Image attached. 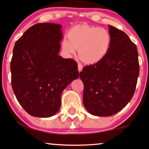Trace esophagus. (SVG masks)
I'll use <instances>...</instances> for the list:
<instances>
[{"label": "esophagus", "mask_w": 149, "mask_h": 149, "mask_svg": "<svg viewBox=\"0 0 149 149\" xmlns=\"http://www.w3.org/2000/svg\"><path fill=\"white\" fill-rule=\"evenodd\" d=\"M82 68H83V66L81 65V64H80V63H79L78 64V70H79V72H81L82 71Z\"/></svg>", "instance_id": "obj_1"}]
</instances>
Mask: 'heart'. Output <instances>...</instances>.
Returning <instances> with one entry per match:
<instances>
[{
    "instance_id": "1",
    "label": "heart",
    "mask_w": 149,
    "mask_h": 149,
    "mask_svg": "<svg viewBox=\"0 0 149 149\" xmlns=\"http://www.w3.org/2000/svg\"><path fill=\"white\" fill-rule=\"evenodd\" d=\"M112 45V36L103 27L79 24L68 32L61 41L64 53L71 56L78 49L79 57L85 63H100L107 56Z\"/></svg>"
}]
</instances>
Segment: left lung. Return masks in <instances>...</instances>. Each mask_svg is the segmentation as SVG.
I'll return each mask as SVG.
<instances>
[{"instance_id": "1", "label": "left lung", "mask_w": 149, "mask_h": 149, "mask_svg": "<svg viewBox=\"0 0 149 149\" xmlns=\"http://www.w3.org/2000/svg\"><path fill=\"white\" fill-rule=\"evenodd\" d=\"M109 26L112 45L100 63L80 72L84 85L83 103L89 113L108 117L127 105L135 93L139 76L138 52L126 33Z\"/></svg>"}]
</instances>
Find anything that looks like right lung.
I'll return each instance as SVG.
<instances>
[{
	"instance_id": "add662e5",
	"label": "right lung",
	"mask_w": 149,
	"mask_h": 149,
	"mask_svg": "<svg viewBox=\"0 0 149 149\" xmlns=\"http://www.w3.org/2000/svg\"><path fill=\"white\" fill-rule=\"evenodd\" d=\"M62 26L37 23L27 29L13 49L12 86L18 102L34 117H49L61 107L63 90L79 77L77 62L58 55Z\"/></svg>"
}]
</instances>
